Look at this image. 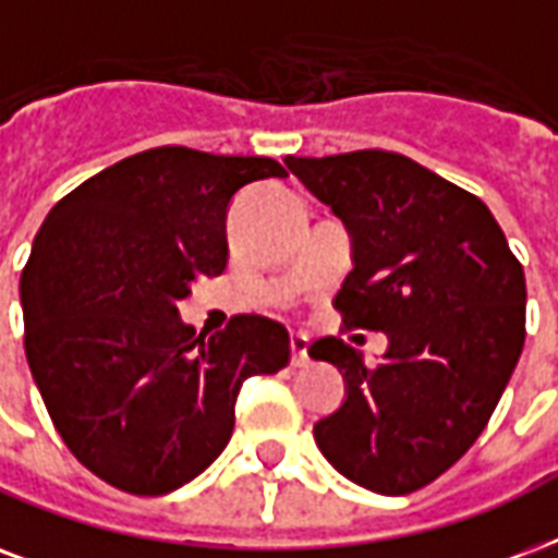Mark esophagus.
Returning <instances> with one entry per match:
<instances>
[{
    "label": "esophagus",
    "instance_id": "1",
    "mask_svg": "<svg viewBox=\"0 0 558 558\" xmlns=\"http://www.w3.org/2000/svg\"><path fill=\"white\" fill-rule=\"evenodd\" d=\"M289 348H292V368H307L310 365L307 339H304V336H292Z\"/></svg>",
    "mask_w": 558,
    "mask_h": 558
}]
</instances>
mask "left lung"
<instances>
[{"instance_id":"8db88e82","label":"left lung","mask_w":558,"mask_h":558,"mask_svg":"<svg viewBox=\"0 0 558 558\" xmlns=\"http://www.w3.org/2000/svg\"><path fill=\"white\" fill-rule=\"evenodd\" d=\"M287 163L354 240L333 301L342 325L389 336L374 368L336 336L310 348L348 380L345 403L313 430L318 450L377 495L418 492L465 457L515 372L524 266L477 195L410 157L363 148Z\"/></svg>"}]
</instances>
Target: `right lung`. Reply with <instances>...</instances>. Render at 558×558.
Returning <instances> with one entry per match:
<instances>
[{
	"label": "right lung",
	"mask_w": 558,
	"mask_h": 558,
	"mask_svg": "<svg viewBox=\"0 0 558 558\" xmlns=\"http://www.w3.org/2000/svg\"><path fill=\"white\" fill-rule=\"evenodd\" d=\"M287 178L271 157L186 146L131 155L54 204L20 278L25 356L72 457L119 492H175L219 457L251 374L289 365L287 327L242 313L181 325L190 283L222 275L233 193Z\"/></svg>",
	"instance_id": "obj_1"
}]
</instances>
